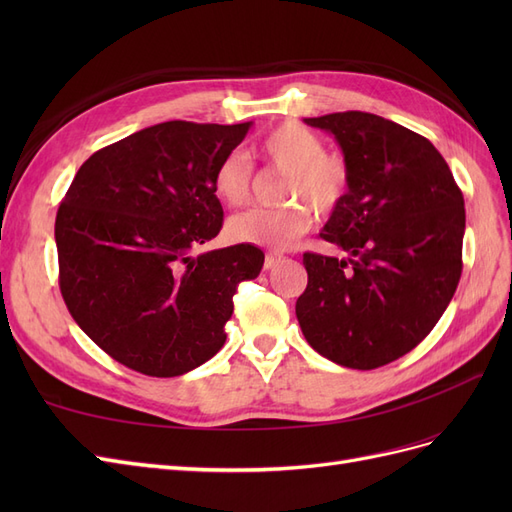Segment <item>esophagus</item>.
<instances>
[{
  "mask_svg": "<svg viewBox=\"0 0 512 512\" xmlns=\"http://www.w3.org/2000/svg\"><path fill=\"white\" fill-rule=\"evenodd\" d=\"M282 254H275V252H269L267 256H265V269H273L277 262H282Z\"/></svg>",
  "mask_w": 512,
  "mask_h": 512,
  "instance_id": "1",
  "label": "esophagus"
}]
</instances>
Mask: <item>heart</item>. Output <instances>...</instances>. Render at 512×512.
Wrapping results in <instances>:
<instances>
[{
  "label": "heart",
  "instance_id": "b5f03b06",
  "mask_svg": "<svg viewBox=\"0 0 512 512\" xmlns=\"http://www.w3.org/2000/svg\"><path fill=\"white\" fill-rule=\"evenodd\" d=\"M269 168L286 175L282 209H252L232 215L226 237L232 243L286 250L312 226V209L320 218L335 213L350 190L352 173L342 156L327 153L322 138L301 123H282L258 145ZM252 164L241 153H228L213 170V192L224 205L241 207L252 198Z\"/></svg>",
  "mask_w": 512,
  "mask_h": 512
}]
</instances>
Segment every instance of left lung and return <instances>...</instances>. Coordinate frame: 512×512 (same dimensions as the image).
Here are the masks:
<instances>
[{
    "label": "left lung",
    "mask_w": 512,
    "mask_h": 512,
    "mask_svg": "<svg viewBox=\"0 0 512 512\" xmlns=\"http://www.w3.org/2000/svg\"><path fill=\"white\" fill-rule=\"evenodd\" d=\"M303 121L335 136L352 181L320 232L348 258L303 254L297 318L318 354L376 369L421 344L453 299L463 194L440 151L395 121L361 111Z\"/></svg>",
    "instance_id": "obj_1"
}]
</instances>
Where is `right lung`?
Segmentation results:
<instances>
[{"mask_svg":"<svg viewBox=\"0 0 512 512\" xmlns=\"http://www.w3.org/2000/svg\"><path fill=\"white\" fill-rule=\"evenodd\" d=\"M252 121H164L96 151L55 220L59 288L76 324L108 356L145 376L188 374L218 352L232 297L265 254L218 237L213 170Z\"/></svg>","mask_w":512,"mask_h":512,"instance_id":"add662e5","label":"right lung"}]
</instances>
